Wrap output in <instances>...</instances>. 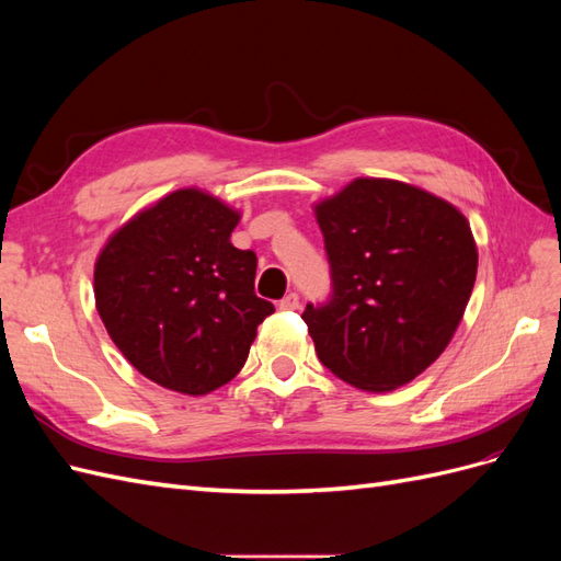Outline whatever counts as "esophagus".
<instances>
[{
    "instance_id": "34e87169",
    "label": "esophagus",
    "mask_w": 561,
    "mask_h": 561,
    "mask_svg": "<svg viewBox=\"0 0 561 561\" xmlns=\"http://www.w3.org/2000/svg\"><path fill=\"white\" fill-rule=\"evenodd\" d=\"M280 309H283V311H297V309H299V295H297V293L285 295V297L280 299Z\"/></svg>"
}]
</instances>
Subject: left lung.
I'll return each instance as SVG.
<instances>
[{"instance_id": "obj_1", "label": "left lung", "mask_w": 561, "mask_h": 561, "mask_svg": "<svg viewBox=\"0 0 561 561\" xmlns=\"http://www.w3.org/2000/svg\"><path fill=\"white\" fill-rule=\"evenodd\" d=\"M332 295L307 304L320 363L383 393L410 383L447 348L478 276L468 219L445 198L398 180L358 178L320 201Z\"/></svg>"}]
</instances>
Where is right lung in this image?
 Listing matches in <instances>:
<instances>
[{"label":"right lung","mask_w":561,"mask_h":561,"mask_svg":"<svg viewBox=\"0 0 561 561\" xmlns=\"http://www.w3.org/2000/svg\"><path fill=\"white\" fill-rule=\"evenodd\" d=\"M239 219L190 186L128 219L98 254V313L124 358L163 388L206 396L229 383L274 313L254 295L257 254L229 241Z\"/></svg>","instance_id":"1"}]
</instances>
